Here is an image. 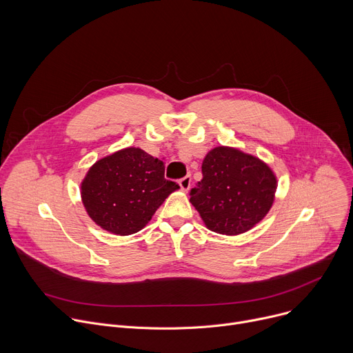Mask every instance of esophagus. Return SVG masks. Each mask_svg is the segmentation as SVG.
<instances>
[{"label": "esophagus", "instance_id": "1", "mask_svg": "<svg viewBox=\"0 0 353 353\" xmlns=\"http://www.w3.org/2000/svg\"><path fill=\"white\" fill-rule=\"evenodd\" d=\"M179 184H180V188H181L183 191H188V190H190V185H191V176H190V174L184 176L183 179H180Z\"/></svg>", "mask_w": 353, "mask_h": 353}]
</instances>
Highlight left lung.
<instances>
[{
  "mask_svg": "<svg viewBox=\"0 0 353 353\" xmlns=\"http://www.w3.org/2000/svg\"><path fill=\"white\" fill-rule=\"evenodd\" d=\"M203 180L191 188L190 203L212 232L234 236L254 228L271 210L276 177L259 158L218 146L203 162Z\"/></svg>",
  "mask_w": 353,
  "mask_h": 353,
  "instance_id": "1",
  "label": "left lung"
}]
</instances>
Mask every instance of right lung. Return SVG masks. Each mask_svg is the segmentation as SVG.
<instances>
[{
	"label": "right lung",
	"instance_id": "right-lung-1",
	"mask_svg": "<svg viewBox=\"0 0 353 353\" xmlns=\"http://www.w3.org/2000/svg\"><path fill=\"white\" fill-rule=\"evenodd\" d=\"M165 163L139 148H125L97 161L81 184L83 207L102 229L127 236L139 232L176 191Z\"/></svg>",
	"mask_w": 353,
	"mask_h": 353
}]
</instances>
